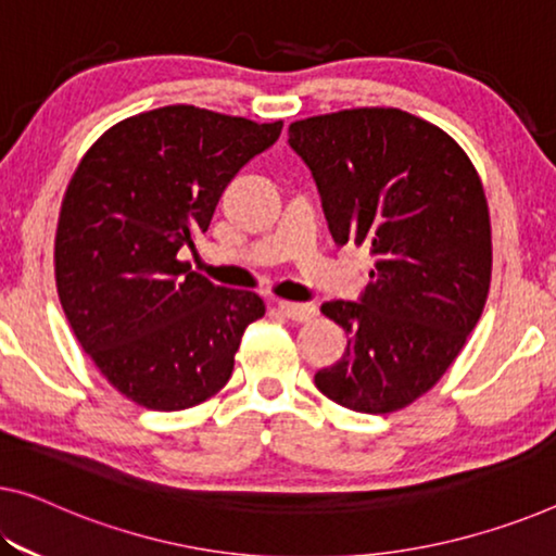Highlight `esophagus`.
Segmentation results:
<instances>
[{
    "mask_svg": "<svg viewBox=\"0 0 556 556\" xmlns=\"http://www.w3.org/2000/svg\"><path fill=\"white\" fill-rule=\"evenodd\" d=\"M278 311L286 315V318L295 320V323H305L318 315V307L311 305V303H288V301H280L278 303Z\"/></svg>",
    "mask_w": 556,
    "mask_h": 556,
    "instance_id": "34e87169",
    "label": "esophagus"
}]
</instances>
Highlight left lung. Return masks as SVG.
Returning <instances> with one entry per match:
<instances>
[{"label":"left lung","instance_id":"obj_1","mask_svg":"<svg viewBox=\"0 0 556 556\" xmlns=\"http://www.w3.org/2000/svg\"><path fill=\"white\" fill-rule=\"evenodd\" d=\"M288 141L313 170L332 238L375 255L361 303L320 307L348 348L315 386L355 413H395L438 386L484 311L492 226L482 178L450 134L403 109L301 118Z\"/></svg>","mask_w":556,"mask_h":556}]
</instances>
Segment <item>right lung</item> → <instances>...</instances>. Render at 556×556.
Instances as JSON below:
<instances>
[{
    "instance_id": "right-lung-1",
    "label": "right lung",
    "mask_w": 556,
    "mask_h": 556,
    "mask_svg": "<svg viewBox=\"0 0 556 556\" xmlns=\"http://www.w3.org/2000/svg\"><path fill=\"white\" fill-rule=\"evenodd\" d=\"M283 124L199 106L143 111L91 143L66 186L56 293L76 340L131 403L176 413L216 395L266 305L178 261L220 193Z\"/></svg>"
}]
</instances>
